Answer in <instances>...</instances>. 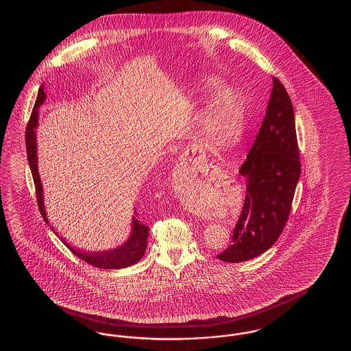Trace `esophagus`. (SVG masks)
Returning a JSON list of instances; mask_svg holds the SVG:
<instances>
[{
    "mask_svg": "<svg viewBox=\"0 0 351 351\" xmlns=\"http://www.w3.org/2000/svg\"><path fill=\"white\" fill-rule=\"evenodd\" d=\"M202 171H204V169H202ZM206 171H208V169H206ZM204 172H205V171H204Z\"/></svg>",
    "mask_w": 351,
    "mask_h": 351,
    "instance_id": "obj_1",
    "label": "esophagus"
}]
</instances>
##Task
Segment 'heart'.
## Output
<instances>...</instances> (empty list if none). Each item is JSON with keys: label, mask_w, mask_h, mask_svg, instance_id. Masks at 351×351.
<instances>
[{"label": "heart", "mask_w": 351, "mask_h": 351, "mask_svg": "<svg viewBox=\"0 0 351 351\" xmlns=\"http://www.w3.org/2000/svg\"><path fill=\"white\" fill-rule=\"evenodd\" d=\"M200 93L205 99L213 100L201 122L205 135L217 145L237 142L245 132L247 119L243 97L213 76L201 80Z\"/></svg>", "instance_id": "obj_1"}]
</instances>
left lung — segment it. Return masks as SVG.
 I'll list each match as a JSON object with an SVG mask.
<instances>
[{"label": "left lung", "instance_id": "obj_1", "mask_svg": "<svg viewBox=\"0 0 351 351\" xmlns=\"http://www.w3.org/2000/svg\"><path fill=\"white\" fill-rule=\"evenodd\" d=\"M266 116L239 168L247 183L246 199L232 242L218 254L222 262L250 261L274 246L283 232L300 179L293 106L276 77Z\"/></svg>", "mask_w": 351, "mask_h": 351}]
</instances>
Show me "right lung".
I'll return each instance as SVG.
<instances>
[{
    "mask_svg": "<svg viewBox=\"0 0 351 351\" xmlns=\"http://www.w3.org/2000/svg\"><path fill=\"white\" fill-rule=\"evenodd\" d=\"M46 100V93H45V86L40 85L38 97L34 105L33 113L29 121L27 129H26V150H27V160L29 166L33 173L34 183H35V189H36V200L39 205V210L45 221L47 223L49 218L46 215L45 209V199H43V185L39 178L38 172V150H36V128L39 123V106ZM138 213L134 208V215L132 217V230L128 237V239L121 243L117 247H113L110 250L97 251V252H85V251H79L69 246L64 239L62 242L67 246L69 250L72 251L76 256L83 259L85 263L95 266L97 268H104V269H119V268L130 267L139 262L147 249V235H149V228L139 222L138 219ZM51 228V226H50ZM53 232V228H51ZM53 233L58 235L56 232Z\"/></svg>",
    "mask_w": 351,
    "mask_h": 351,
    "instance_id": "add662e5",
    "label": "right lung"
}]
</instances>
